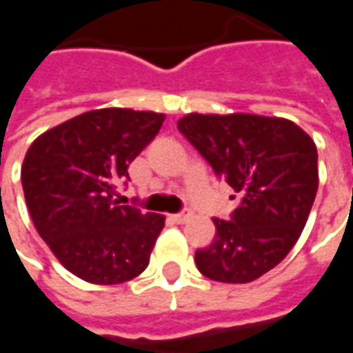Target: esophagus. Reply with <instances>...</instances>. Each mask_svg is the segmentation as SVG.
Wrapping results in <instances>:
<instances>
[{"mask_svg": "<svg viewBox=\"0 0 353 353\" xmlns=\"http://www.w3.org/2000/svg\"><path fill=\"white\" fill-rule=\"evenodd\" d=\"M189 217H191V212H189V210H183V212H179V214L172 215V221L177 223V225H181V223L189 221Z\"/></svg>", "mask_w": 353, "mask_h": 353, "instance_id": "1", "label": "esophagus"}]
</instances>
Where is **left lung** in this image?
<instances>
[{
    "label": "left lung",
    "instance_id": "obj_1",
    "mask_svg": "<svg viewBox=\"0 0 353 353\" xmlns=\"http://www.w3.org/2000/svg\"><path fill=\"white\" fill-rule=\"evenodd\" d=\"M177 130L242 199L229 219L215 217L214 242L196 250L194 263L210 280H257L303 232L318 192V149L295 123L276 117L191 113Z\"/></svg>",
    "mask_w": 353,
    "mask_h": 353
}]
</instances>
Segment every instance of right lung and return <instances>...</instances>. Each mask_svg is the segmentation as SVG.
Returning <instances> with one entry per match:
<instances>
[{
  "instance_id": "right-lung-1",
  "label": "right lung",
  "mask_w": 353,
  "mask_h": 353,
  "mask_svg": "<svg viewBox=\"0 0 353 353\" xmlns=\"http://www.w3.org/2000/svg\"><path fill=\"white\" fill-rule=\"evenodd\" d=\"M162 113L109 108L45 132L28 149L22 189L39 236L81 280L123 283L149 265L164 217L121 206L117 183L159 134Z\"/></svg>"
}]
</instances>
